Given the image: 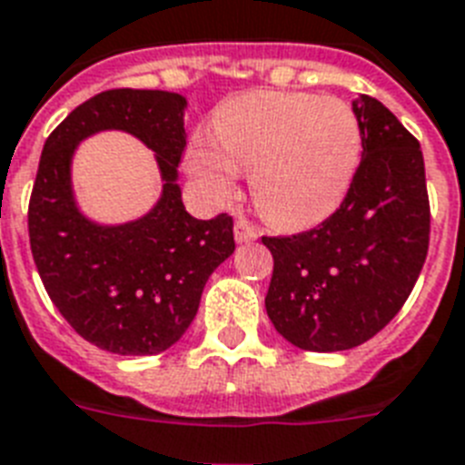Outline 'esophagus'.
<instances>
[{"instance_id": "1", "label": "esophagus", "mask_w": 465, "mask_h": 465, "mask_svg": "<svg viewBox=\"0 0 465 465\" xmlns=\"http://www.w3.org/2000/svg\"><path fill=\"white\" fill-rule=\"evenodd\" d=\"M256 237H259V230L249 223L247 218H237V221H235V240L237 242H249V240H256Z\"/></svg>"}]
</instances>
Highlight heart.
Returning <instances> with one entry per match:
<instances>
[{"instance_id": "heart-1", "label": "heart", "mask_w": 465, "mask_h": 465, "mask_svg": "<svg viewBox=\"0 0 465 465\" xmlns=\"http://www.w3.org/2000/svg\"><path fill=\"white\" fill-rule=\"evenodd\" d=\"M213 140L192 142L187 166L211 197L232 194L237 168L249 171L259 211L280 228L323 221L347 194L361 159V125L335 97L249 92L213 116Z\"/></svg>"}]
</instances>
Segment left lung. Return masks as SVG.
Instances as JSON below:
<instances>
[{
	"label": "left lung",
	"instance_id": "obj_1",
	"mask_svg": "<svg viewBox=\"0 0 465 465\" xmlns=\"http://www.w3.org/2000/svg\"><path fill=\"white\" fill-rule=\"evenodd\" d=\"M361 163L340 209L290 237H261L273 254L266 311L306 351L368 342L399 313L430 242V202L416 137L378 99L351 102Z\"/></svg>",
	"mask_w": 465,
	"mask_h": 465
}]
</instances>
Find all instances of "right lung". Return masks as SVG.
Instances as JSON below:
<instances>
[{"label":"right lung","mask_w":465,"mask_h":465,"mask_svg":"<svg viewBox=\"0 0 465 465\" xmlns=\"http://www.w3.org/2000/svg\"><path fill=\"white\" fill-rule=\"evenodd\" d=\"M185 106L175 92H99L75 106L42 149L28 206L35 266L71 328L111 354L152 356L173 347L197 316L209 275L235 252L228 213L197 221L183 204ZM99 129L130 132L157 154L164 190L147 217L99 226L79 213L70 159L77 142Z\"/></svg>","instance_id":"right-lung-1"}]
</instances>
